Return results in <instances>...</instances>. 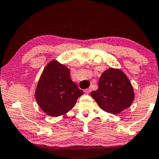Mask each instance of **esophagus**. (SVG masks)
I'll list each match as a JSON object with an SVG mask.
<instances>
[{
    "instance_id": "1",
    "label": "esophagus",
    "mask_w": 159,
    "mask_h": 159,
    "mask_svg": "<svg viewBox=\"0 0 159 159\" xmlns=\"http://www.w3.org/2000/svg\"><path fill=\"white\" fill-rule=\"evenodd\" d=\"M91 90H92V89H91L90 87H89V88H87V89H84V93H87V94H89V93H90V92H91Z\"/></svg>"
}]
</instances>
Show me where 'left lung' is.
Returning a JSON list of instances; mask_svg holds the SVG:
<instances>
[{"label": "left lung", "instance_id": "obj_1", "mask_svg": "<svg viewBox=\"0 0 159 159\" xmlns=\"http://www.w3.org/2000/svg\"><path fill=\"white\" fill-rule=\"evenodd\" d=\"M91 96L103 110L116 115L131 106L135 94L126 75L110 68L101 75L98 89L92 92Z\"/></svg>", "mask_w": 159, "mask_h": 159}]
</instances>
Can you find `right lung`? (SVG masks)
<instances>
[{
	"label": "right lung",
	"mask_w": 159,
	"mask_h": 159,
	"mask_svg": "<svg viewBox=\"0 0 159 159\" xmlns=\"http://www.w3.org/2000/svg\"><path fill=\"white\" fill-rule=\"evenodd\" d=\"M82 94L83 91L71 80L70 70L57 61H52L42 72L35 99L46 113L56 117L71 110Z\"/></svg>",
	"instance_id": "obj_1"
}]
</instances>
